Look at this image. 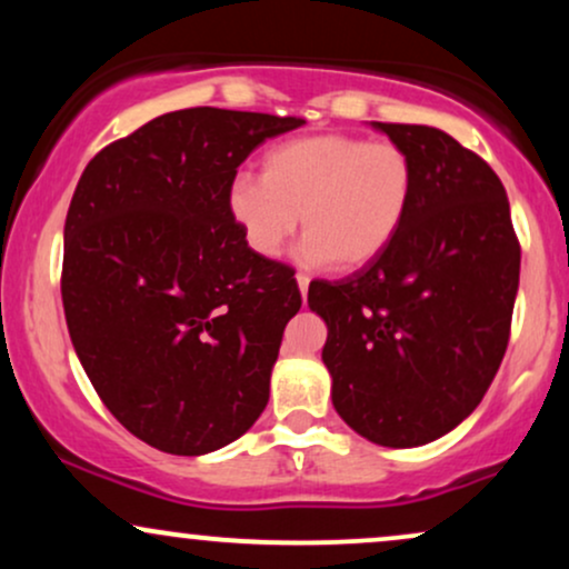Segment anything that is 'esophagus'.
Here are the masks:
<instances>
[{
	"instance_id": "obj_1",
	"label": "esophagus",
	"mask_w": 569,
	"mask_h": 569,
	"mask_svg": "<svg viewBox=\"0 0 569 569\" xmlns=\"http://www.w3.org/2000/svg\"><path fill=\"white\" fill-rule=\"evenodd\" d=\"M297 286H299V293H302V299H305L307 297V289H310V278L297 276Z\"/></svg>"
}]
</instances>
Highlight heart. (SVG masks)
Returning <instances> with one entry per match:
<instances>
[{
	"mask_svg": "<svg viewBox=\"0 0 569 569\" xmlns=\"http://www.w3.org/2000/svg\"><path fill=\"white\" fill-rule=\"evenodd\" d=\"M411 198L415 162L407 149L318 133L272 147L262 160V179L234 176L227 213L257 257L278 259L302 217L305 264L361 270L398 238Z\"/></svg>",
	"mask_w": 569,
	"mask_h": 569,
	"instance_id": "heart-1",
	"label": "heart"
}]
</instances>
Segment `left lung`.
Listing matches in <instances>:
<instances>
[{"label": "left lung", "instance_id": "1", "mask_svg": "<svg viewBox=\"0 0 569 569\" xmlns=\"http://www.w3.org/2000/svg\"><path fill=\"white\" fill-rule=\"evenodd\" d=\"M415 162L407 221L380 259L316 280L337 415L363 439H441L485 398L508 348L521 248L498 173L428 126L371 122Z\"/></svg>", "mask_w": 569, "mask_h": 569}]
</instances>
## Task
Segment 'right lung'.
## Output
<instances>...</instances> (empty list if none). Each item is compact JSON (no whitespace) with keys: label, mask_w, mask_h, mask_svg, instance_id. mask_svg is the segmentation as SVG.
Returning a JSON list of instances; mask_svg holds the SVG:
<instances>
[{"label":"right lung","mask_w":569,"mask_h":569,"mask_svg":"<svg viewBox=\"0 0 569 569\" xmlns=\"http://www.w3.org/2000/svg\"><path fill=\"white\" fill-rule=\"evenodd\" d=\"M299 117L179 109L88 162L63 227L61 297L96 393L136 439L208 455L259 420L286 323L291 267L246 246L227 187Z\"/></svg>","instance_id":"right-lung-1"}]
</instances>
